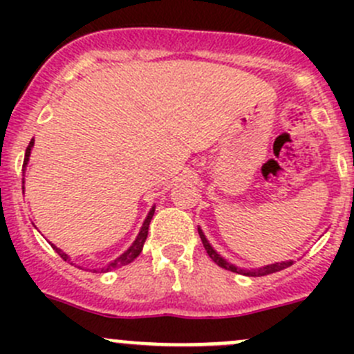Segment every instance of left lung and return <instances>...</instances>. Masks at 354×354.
Instances as JSON below:
<instances>
[{"label": "left lung", "instance_id": "left-lung-1", "mask_svg": "<svg viewBox=\"0 0 354 354\" xmlns=\"http://www.w3.org/2000/svg\"><path fill=\"white\" fill-rule=\"evenodd\" d=\"M198 234H200V240H202L203 243V248L207 250V253H209L210 259L214 260V262L217 263L219 267H223V269L226 270H231V272H236V274H243V276H250V277H260V276H267V274H272V272H279V270L286 269V267L292 266V260H288V262H277V263H270V266H266V267H260V269H252V270H245V269H238L236 266H233V263L227 262L226 259H223V257L219 255V253L216 252V250L210 246L209 241H207L205 234L202 233V230L198 227Z\"/></svg>", "mask_w": 354, "mask_h": 354}]
</instances>
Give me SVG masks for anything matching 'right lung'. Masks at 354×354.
Listing matches in <instances>:
<instances>
[{"label": "right lung", "instance_id": "add662e5", "mask_svg": "<svg viewBox=\"0 0 354 354\" xmlns=\"http://www.w3.org/2000/svg\"><path fill=\"white\" fill-rule=\"evenodd\" d=\"M32 147H34V138H32V142H30V144H28L27 151H25L24 167H25V164H27L28 157H30V151H32ZM154 210H156V207H152V209H151V212H149V216L145 217L144 224H142V227H140V233H138V236L135 238V241H133V243H131L130 248H128L127 252H124V253H121V255L118 257V259H114L113 262H109L108 266H104V267H102V269H101V272H108V270H114V269H120V267H123V266H128V263H130V262H133V260L137 259L138 255H140L142 248H144V243H145V240H147V233H149V224H151V219H152V216H154ZM51 246H53V248L56 250V253H58V255L62 257L63 260H68V259H70V257H68L65 252H62V250H59L58 246H55V245H51Z\"/></svg>", "mask_w": 354, "mask_h": 354}]
</instances>
